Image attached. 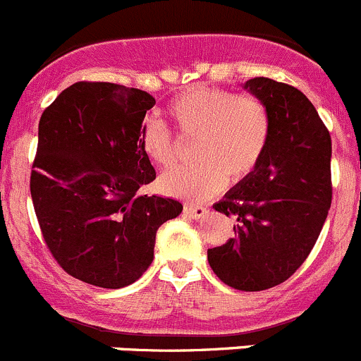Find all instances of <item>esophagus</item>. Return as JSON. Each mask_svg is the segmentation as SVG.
<instances>
[{
	"label": "esophagus",
	"instance_id": "34e87169",
	"mask_svg": "<svg viewBox=\"0 0 361 361\" xmlns=\"http://www.w3.org/2000/svg\"><path fill=\"white\" fill-rule=\"evenodd\" d=\"M183 214L188 216V218H192V219H200L207 214V209L202 206H193V204H187V206L183 207Z\"/></svg>",
	"mask_w": 361,
	"mask_h": 361
}]
</instances>
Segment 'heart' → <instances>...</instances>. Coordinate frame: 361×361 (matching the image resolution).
Masks as SVG:
<instances>
[{
  "instance_id": "1",
  "label": "heart",
  "mask_w": 361,
  "mask_h": 361,
  "mask_svg": "<svg viewBox=\"0 0 361 361\" xmlns=\"http://www.w3.org/2000/svg\"><path fill=\"white\" fill-rule=\"evenodd\" d=\"M168 114L183 135H195L193 159L199 162L162 174L159 188L178 199L202 200L221 190L226 176L242 181L254 173L270 140V114L259 98L193 86L169 102ZM140 149L159 168L174 161L169 130L147 119Z\"/></svg>"
}]
</instances>
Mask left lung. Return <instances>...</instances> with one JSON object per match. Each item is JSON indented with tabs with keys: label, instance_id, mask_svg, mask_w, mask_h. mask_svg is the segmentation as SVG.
<instances>
[{
	"label": "left lung",
	"instance_id": "obj_1",
	"mask_svg": "<svg viewBox=\"0 0 361 361\" xmlns=\"http://www.w3.org/2000/svg\"><path fill=\"white\" fill-rule=\"evenodd\" d=\"M244 90L270 114L263 159L214 209L233 216V238L207 250L212 271L233 289L267 290L305 263L332 202V142L313 104L294 86L254 78Z\"/></svg>",
	"mask_w": 361,
	"mask_h": 361
}]
</instances>
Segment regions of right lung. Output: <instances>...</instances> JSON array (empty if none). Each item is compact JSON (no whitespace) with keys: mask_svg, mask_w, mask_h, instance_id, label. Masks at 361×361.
<instances>
[{"mask_svg":"<svg viewBox=\"0 0 361 361\" xmlns=\"http://www.w3.org/2000/svg\"><path fill=\"white\" fill-rule=\"evenodd\" d=\"M147 91L75 82L43 112L30 197L53 257L74 279L121 289L154 259L155 233L178 200L140 195L155 169L140 149Z\"/></svg>","mask_w":361,"mask_h":361,"instance_id":"right-lung-1","label":"right lung"}]
</instances>
